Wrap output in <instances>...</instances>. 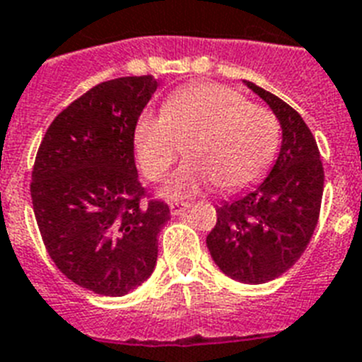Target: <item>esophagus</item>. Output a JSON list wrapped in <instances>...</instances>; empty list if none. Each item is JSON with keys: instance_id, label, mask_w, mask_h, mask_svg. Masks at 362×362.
Returning <instances> with one entry per match:
<instances>
[{"instance_id": "obj_1", "label": "esophagus", "mask_w": 362, "mask_h": 362, "mask_svg": "<svg viewBox=\"0 0 362 362\" xmlns=\"http://www.w3.org/2000/svg\"><path fill=\"white\" fill-rule=\"evenodd\" d=\"M188 207H190L188 203H177V202L170 203V211H172V214H174V216H177V214H183Z\"/></svg>"}]
</instances>
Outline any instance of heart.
<instances>
[{
  "mask_svg": "<svg viewBox=\"0 0 362 362\" xmlns=\"http://www.w3.org/2000/svg\"><path fill=\"white\" fill-rule=\"evenodd\" d=\"M277 142L276 118L220 83L179 88L164 101L163 115L146 110L133 131L134 153L149 181L168 174L185 148L187 163L163 188L170 199L190 198L211 183L223 192L252 185L272 163Z\"/></svg>",
  "mask_w": 362,
  "mask_h": 362,
  "instance_id": "heart-1",
  "label": "heart"
}]
</instances>
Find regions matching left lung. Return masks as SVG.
Wrapping results in <instances>:
<instances>
[{
    "mask_svg": "<svg viewBox=\"0 0 362 362\" xmlns=\"http://www.w3.org/2000/svg\"><path fill=\"white\" fill-rule=\"evenodd\" d=\"M244 85L267 101L279 120L281 148L262 183L216 209L207 247L226 276L261 285L285 274L305 252L320 216L324 168L303 118L255 83Z\"/></svg>",
    "mask_w": 362,
    "mask_h": 362,
    "instance_id": "1",
    "label": "left lung"
}]
</instances>
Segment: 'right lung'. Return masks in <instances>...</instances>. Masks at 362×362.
<instances>
[{"mask_svg":"<svg viewBox=\"0 0 362 362\" xmlns=\"http://www.w3.org/2000/svg\"><path fill=\"white\" fill-rule=\"evenodd\" d=\"M153 76L95 85L57 115L33 166L42 240L76 285L124 296L151 276L164 202L146 198L134 166V124L157 90Z\"/></svg>","mask_w":362,"mask_h":362,"instance_id":"add662e5","label":"right lung"}]
</instances>
